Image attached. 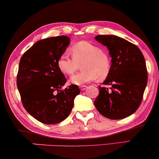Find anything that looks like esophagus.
Here are the masks:
<instances>
[{
    "label": "esophagus",
    "mask_w": 159,
    "mask_h": 159,
    "mask_svg": "<svg viewBox=\"0 0 159 159\" xmlns=\"http://www.w3.org/2000/svg\"><path fill=\"white\" fill-rule=\"evenodd\" d=\"M80 90H81L82 91H83V90H86L87 86H86V85H82V86L80 87Z\"/></svg>",
    "instance_id": "obj_1"
}]
</instances>
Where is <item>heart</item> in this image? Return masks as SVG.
Returning <instances> with one entry per match:
<instances>
[{"mask_svg":"<svg viewBox=\"0 0 159 159\" xmlns=\"http://www.w3.org/2000/svg\"><path fill=\"white\" fill-rule=\"evenodd\" d=\"M72 58L62 54L57 61V66L63 74L71 75L82 64L83 71L71 77L70 82L76 85L93 82L98 79L102 81L109 75L111 61L108 54L101 47L88 41H80L71 48Z\"/></svg>","mask_w":159,"mask_h":159,"instance_id":"b5f03b06","label":"heart"}]
</instances>
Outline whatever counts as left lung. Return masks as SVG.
I'll list each match as a JSON object with an SVG mask.
<instances>
[{
  "instance_id": "8db88e82",
  "label": "left lung",
  "mask_w": 159,
  "mask_h": 159,
  "mask_svg": "<svg viewBox=\"0 0 159 159\" xmlns=\"http://www.w3.org/2000/svg\"><path fill=\"white\" fill-rule=\"evenodd\" d=\"M95 39L107 47L111 69L94 101L101 114L110 119H121L136 111L143 100L148 82L146 64L137 45L116 35H97Z\"/></svg>"
}]
</instances>
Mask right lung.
<instances>
[{
	"label": "right lung",
	"instance_id": "right-lung-1",
	"mask_svg": "<svg viewBox=\"0 0 159 159\" xmlns=\"http://www.w3.org/2000/svg\"><path fill=\"white\" fill-rule=\"evenodd\" d=\"M70 43L67 36L43 39L21 56L16 84L24 107L37 120L46 125L67 118L80 94L77 85L60 90L66 79L57 66L58 58Z\"/></svg>",
	"mask_w": 159,
	"mask_h": 159
}]
</instances>
